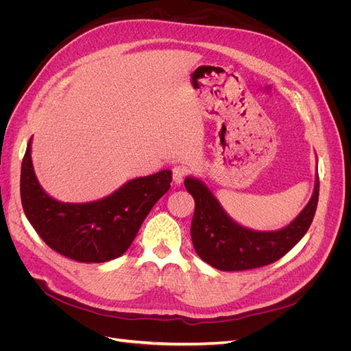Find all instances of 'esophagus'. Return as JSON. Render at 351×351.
Instances as JSON below:
<instances>
[{
  "label": "esophagus",
  "instance_id": "esophagus-1",
  "mask_svg": "<svg viewBox=\"0 0 351 351\" xmlns=\"http://www.w3.org/2000/svg\"><path fill=\"white\" fill-rule=\"evenodd\" d=\"M186 173H187V169H186L184 167L176 165V167L173 168V182H174L176 184H182L183 180H184Z\"/></svg>",
  "mask_w": 351,
  "mask_h": 351
}]
</instances>
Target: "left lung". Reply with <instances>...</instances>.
Segmentation results:
<instances>
[{
  "mask_svg": "<svg viewBox=\"0 0 351 351\" xmlns=\"http://www.w3.org/2000/svg\"><path fill=\"white\" fill-rule=\"evenodd\" d=\"M184 186L195 199L190 228L195 250L202 261L219 271L253 269L282 258L309 230L319 197V178L316 174L311 200L289 226L274 231H258L232 219L202 180L189 176Z\"/></svg>",
  "mask_w": 351,
  "mask_h": 351,
  "instance_id": "8db88e82",
  "label": "left lung"
}]
</instances>
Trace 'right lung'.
I'll return each instance as SVG.
<instances>
[{"label":"right lung","instance_id":"1","mask_svg":"<svg viewBox=\"0 0 351 351\" xmlns=\"http://www.w3.org/2000/svg\"><path fill=\"white\" fill-rule=\"evenodd\" d=\"M171 171L137 177L111 195L86 204L49 196L32 164V139L22 162L20 196L26 218L40 239L62 256L84 263L108 262L130 247L143 219L171 183Z\"/></svg>","mask_w":351,"mask_h":351}]
</instances>
